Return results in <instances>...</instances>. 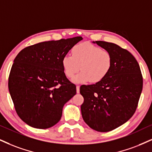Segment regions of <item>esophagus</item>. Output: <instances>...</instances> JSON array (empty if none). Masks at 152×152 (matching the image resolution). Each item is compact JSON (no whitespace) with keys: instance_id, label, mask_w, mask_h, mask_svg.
<instances>
[{"instance_id":"34e87169","label":"esophagus","mask_w":152,"mask_h":152,"mask_svg":"<svg viewBox=\"0 0 152 152\" xmlns=\"http://www.w3.org/2000/svg\"><path fill=\"white\" fill-rule=\"evenodd\" d=\"M76 90H77V93H80V86L77 85L76 87Z\"/></svg>"}]
</instances>
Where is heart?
I'll use <instances>...</instances> for the list:
<instances>
[{
  "mask_svg": "<svg viewBox=\"0 0 152 152\" xmlns=\"http://www.w3.org/2000/svg\"><path fill=\"white\" fill-rule=\"evenodd\" d=\"M72 56L65 55L62 66L67 77L72 78L80 69L82 71L72 79L75 83L91 81L98 82L108 75L112 66V57L109 52L89 43L74 46Z\"/></svg>",
  "mask_w": 152,
  "mask_h": 152,
  "instance_id": "obj_1",
  "label": "heart"
}]
</instances>
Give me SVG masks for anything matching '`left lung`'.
I'll list each match as a JSON object with an SVG mask.
<instances>
[{
  "mask_svg": "<svg viewBox=\"0 0 152 152\" xmlns=\"http://www.w3.org/2000/svg\"><path fill=\"white\" fill-rule=\"evenodd\" d=\"M109 52L112 66L101 81L82 85L83 120L93 130L108 132L133 115L141 95L143 80L140 65L128 50L113 43L93 42Z\"/></svg>",
  "mask_w": 152,
  "mask_h": 152,
  "instance_id": "obj_1",
  "label": "left lung"
}]
</instances>
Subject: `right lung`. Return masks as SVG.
Wrapping results in <instances>:
<instances>
[{"mask_svg":"<svg viewBox=\"0 0 152 152\" xmlns=\"http://www.w3.org/2000/svg\"><path fill=\"white\" fill-rule=\"evenodd\" d=\"M81 37L28 46L18 54L9 75L8 89L19 117L29 126L46 129L61 118L64 105L76 94L62 58Z\"/></svg>","mask_w":152,"mask_h":152,"instance_id":"obj_1","label":"right lung"}]
</instances>
